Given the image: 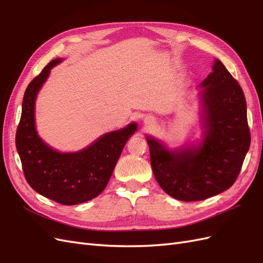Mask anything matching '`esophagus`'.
<instances>
[{
  "instance_id": "34e87169",
  "label": "esophagus",
  "mask_w": 263,
  "mask_h": 263,
  "mask_svg": "<svg viewBox=\"0 0 263 263\" xmlns=\"http://www.w3.org/2000/svg\"><path fill=\"white\" fill-rule=\"evenodd\" d=\"M145 122H146V124H151V122H153V121H151V118L148 117V118H146Z\"/></svg>"
}]
</instances>
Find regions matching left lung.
Masks as SVG:
<instances>
[{"label":"left lung","mask_w":263,"mask_h":263,"mask_svg":"<svg viewBox=\"0 0 263 263\" xmlns=\"http://www.w3.org/2000/svg\"><path fill=\"white\" fill-rule=\"evenodd\" d=\"M201 86L206 116L200 146L170 151L147 137L159 185L184 202L202 201L232 186L251 141L243 91L218 59Z\"/></svg>","instance_id":"obj_1"}]
</instances>
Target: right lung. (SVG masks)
<instances>
[{
    "label": "right lung",
    "instance_id": "right-lung-1",
    "mask_svg": "<svg viewBox=\"0 0 263 263\" xmlns=\"http://www.w3.org/2000/svg\"><path fill=\"white\" fill-rule=\"evenodd\" d=\"M60 61L51 60L28 84L15 142L28 184L54 202L76 205L92 200L105 189L137 125L133 123L121 130L108 133L74 154H60L47 146L35 129V100L50 69Z\"/></svg>",
    "mask_w": 263,
    "mask_h": 263
}]
</instances>
